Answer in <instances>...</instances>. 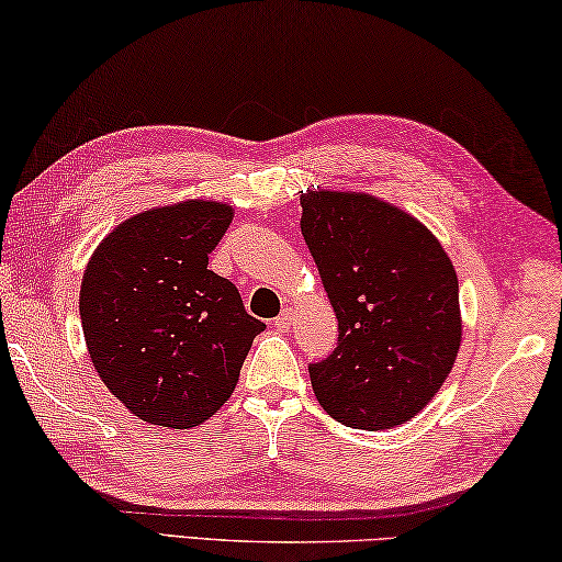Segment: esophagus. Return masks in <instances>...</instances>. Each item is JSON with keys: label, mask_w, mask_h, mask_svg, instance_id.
Returning <instances> with one entry per match:
<instances>
[{"label": "esophagus", "mask_w": 562, "mask_h": 562, "mask_svg": "<svg viewBox=\"0 0 562 562\" xmlns=\"http://www.w3.org/2000/svg\"><path fill=\"white\" fill-rule=\"evenodd\" d=\"M291 323H293V311L291 308H285V311H281V315L279 317H273V327H277V330H289L291 327Z\"/></svg>", "instance_id": "1"}]
</instances>
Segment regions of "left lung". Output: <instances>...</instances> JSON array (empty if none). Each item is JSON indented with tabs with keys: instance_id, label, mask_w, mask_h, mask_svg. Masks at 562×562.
Listing matches in <instances>:
<instances>
[{
	"instance_id": "obj_1",
	"label": "left lung",
	"mask_w": 562,
	"mask_h": 562,
	"mask_svg": "<svg viewBox=\"0 0 562 562\" xmlns=\"http://www.w3.org/2000/svg\"><path fill=\"white\" fill-rule=\"evenodd\" d=\"M301 207L340 333L335 352L311 364L315 398L349 428H396L428 406L458 359V273L438 237L386 200L317 188Z\"/></svg>"
}]
</instances>
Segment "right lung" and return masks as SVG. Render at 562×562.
<instances>
[{"label": "right lung", "mask_w": 562, "mask_h": 562, "mask_svg": "<svg viewBox=\"0 0 562 562\" xmlns=\"http://www.w3.org/2000/svg\"><path fill=\"white\" fill-rule=\"evenodd\" d=\"M232 217L217 200L144 210L104 237L80 283L85 345L136 418L193 428L222 408L263 323L207 269Z\"/></svg>", "instance_id": "right-lung-1"}]
</instances>
